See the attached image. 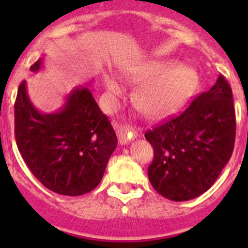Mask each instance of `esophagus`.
<instances>
[{
  "label": "esophagus",
  "instance_id": "esophagus-1",
  "mask_svg": "<svg viewBox=\"0 0 248 248\" xmlns=\"http://www.w3.org/2000/svg\"><path fill=\"white\" fill-rule=\"evenodd\" d=\"M115 130H117L118 137H119V143L122 144V145H125V144H128L130 140L137 138V131L133 128H130V126L115 125Z\"/></svg>",
  "mask_w": 248,
  "mask_h": 248
}]
</instances>
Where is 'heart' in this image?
Listing matches in <instances>:
<instances>
[{
    "mask_svg": "<svg viewBox=\"0 0 248 248\" xmlns=\"http://www.w3.org/2000/svg\"><path fill=\"white\" fill-rule=\"evenodd\" d=\"M129 76L141 82L135 92L138 108L150 118H164L175 113L191 95L198 84V74L192 68L175 61H154L131 68ZM105 85L110 93L120 92L115 78L107 74Z\"/></svg>",
    "mask_w": 248,
    "mask_h": 248,
    "instance_id": "obj_1",
    "label": "heart"
}]
</instances>
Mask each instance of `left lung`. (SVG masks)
I'll return each mask as SVG.
<instances>
[{
	"instance_id": "left-lung-1",
	"label": "left lung",
	"mask_w": 248,
	"mask_h": 248,
	"mask_svg": "<svg viewBox=\"0 0 248 248\" xmlns=\"http://www.w3.org/2000/svg\"><path fill=\"white\" fill-rule=\"evenodd\" d=\"M236 137L232 91L223 76L185 111L145 133L154 148L148 169L151 185L172 201L198 198L229 163Z\"/></svg>"
}]
</instances>
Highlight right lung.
I'll list each match as a JSON object with an SVG mask.
<instances>
[{"mask_svg": "<svg viewBox=\"0 0 248 248\" xmlns=\"http://www.w3.org/2000/svg\"><path fill=\"white\" fill-rule=\"evenodd\" d=\"M43 59L31 71L38 72ZM15 137L32 174L50 191L79 196L98 186L118 144L108 117L87 87L74 88L61 110H37L19 84L15 103Z\"/></svg>", "mask_w": 248, "mask_h": 248, "instance_id": "obj_1", "label": "right lung"}]
</instances>
